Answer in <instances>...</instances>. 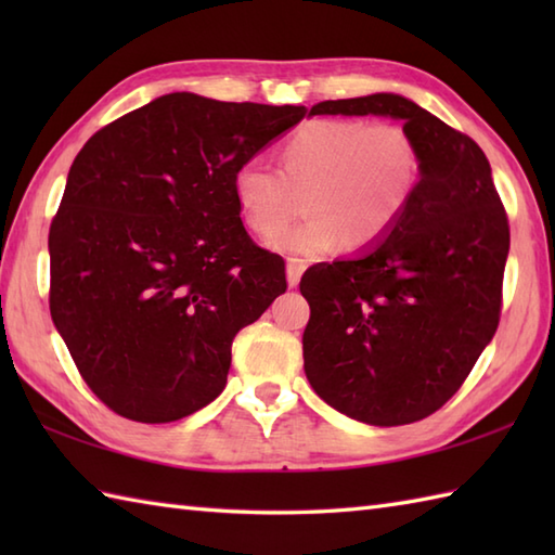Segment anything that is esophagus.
Returning a JSON list of instances; mask_svg holds the SVG:
<instances>
[{
    "mask_svg": "<svg viewBox=\"0 0 555 555\" xmlns=\"http://www.w3.org/2000/svg\"><path fill=\"white\" fill-rule=\"evenodd\" d=\"M305 269H308V262H305V259L288 257V286L291 288H296L300 284V276Z\"/></svg>",
    "mask_w": 555,
    "mask_h": 555,
    "instance_id": "34e87169",
    "label": "esophagus"
}]
</instances>
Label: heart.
I'll list each match as a JSON object with an SVG mask.
<instances>
[{"mask_svg":"<svg viewBox=\"0 0 555 555\" xmlns=\"http://www.w3.org/2000/svg\"><path fill=\"white\" fill-rule=\"evenodd\" d=\"M422 179V150L393 121L317 119L281 147V171L250 157L233 171V197L247 229L271 235L306 193L311 217L274 235L286 253L322 255L344 243L362 250L384 241L405 215Z\"/></svg>","mask_w":555,"mask_h":555,"instance_id":"1","label":"heart"}]
</instances>
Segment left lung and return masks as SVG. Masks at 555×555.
Instances as JSON below:
<instances>
[{"label": "left lung", "instance_id": "1", "mask_svg": "<svg viewBox=\"0 0 555 555\" xmlns=\"http://www.w3.org/2000/svg\"><path fill=\"white\" fill-rule=\"evenodd\" d=\"M310 114H382L422 150V179L384 241L305 271L308 382L344 415L400 427L446 405L496 334L508 215L473 138L391 92L326 100Z\"/></svg>", "mask_w": 555, "mask_h": 555}]
</instances>
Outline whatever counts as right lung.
<instances>
[{
  "mask_svg": "<svg viewBox=\"0 0 555 555\" xmlns=\"http://www.w3.org/2000/svg\"><path fill=\"white\" fill-rule=\"evenodd\" d=\"M305 114L171 92L76 155L50 227V312L116 415L162 424L211 403L235 334L286 293L284 257L243 227L233 171Z\"/></svg>",
  "mask_w": 555,
  "mask_h": 555,
  "instance_id": "1",
  "label": "right lung"
}]
</instances>
